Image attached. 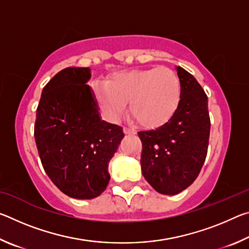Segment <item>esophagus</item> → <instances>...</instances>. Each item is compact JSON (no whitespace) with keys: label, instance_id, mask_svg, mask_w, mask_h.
<instances>
[{"label":"esophagus","instance_id":"1","mask_svg":"<svg viewBox=\"0 0 249 249\" xmlns=\"http://www.w3.org/2000/svg\"><path fill=\"white\" fill-rule=\"evenodd\" d=\"M123 130H124V133L126 135H134V134H136V130L133 129V128H129V127H124Z\"/></svg>","mask_w":249,"mask_h":249}]
</instances>
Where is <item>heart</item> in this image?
<instances>
[{
	"mask_svg": "<svg viewBox=\"0 0 249 249\" xmlns=\"http://www.w3.org/2000/svg\"><path fill=\"white\" fill-rule=\"evenodd\" d=\"M92 89L109 120H119L129 103L130 115L145 128H158L168 123L181 100L179 75L166 67L119 71L107 84L94 83Z\"/></svg>",
	"mask_w": 249,
	"mask_h": 249,
	"instance_id": "heart-1",
	"label": "heart"
}]
</instances>
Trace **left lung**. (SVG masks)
I'll return each mask as SVG.
<instances>
[{"mask_svg":"<svg viewBox=\"0 0 249 249\" xmlns=\"http://www.w3.org/2000/svg\"><path fill=\"white\" fill-rule=\"evenodd\" d=\"M176 70L181 81L178 111L165 125L138 132L142 176L156 191L168 196L183 191L199 176L211 127L204 90L188 71L181 67Z\"/></svg>","mask_w":249,"mask_h":249,"instance_id":"8db88e82","label":"left lung"}]
</instances>
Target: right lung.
<instances>
[{"instance_id": "right-lung-1", "label": "right lung", "mask_w": 249, "mask_h": 249, "mask_svg": "<svg viewBox=\"0 0 249 249\" xmlns=\"http://www.w3.org/2000/svg\"><path fill=\"white\" fill-rule=\"evenodd\" d=\"M90 78V68L59 71L41 92L34 129L46 174L61 192L80 200L107 189L108 162L124 137L121 126L101 120Z\"/></svg>"}]
</instances>
